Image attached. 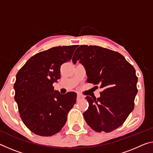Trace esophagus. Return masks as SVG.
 I'll return each instance as SVG.
<instances>
[{"instance_id":"1","label":"esophagus","mask_w":153,"mask_h":153,"mask_svg":"<svg viewBox=\"0 0 153 153\" xmlns=\"http://www.w3.org/2000/svg\"><path fill=\"white\" fill-rule=\"evenodd\" d=\"M84 97L83 95H82L81 94L77 93V101H79V100H81L82 99H84Z\"/></svg>"}]
</instances>
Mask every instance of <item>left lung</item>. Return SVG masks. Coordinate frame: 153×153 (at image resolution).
<instances>
[{"label":"left lung","instance_id":"1","mask_svg":"<svg viewBox=\"0 0 153 153\" xmlns=\"http://www.w3.org/2000/svg\"><path fill=\"white\" fill-rule=\"evenodd\" d=\"M77 60L85 67L87 82L103 89L99 98L86 97L89 105L84 119L97 132L112 131L134 108L137 93L134 67L120 53L96 45L79 46L72 59L74 64Z\"/></svg>","mask_w":153,"mask_h":153}]
</instances>
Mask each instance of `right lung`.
Masks as SVG:
<instances>
[{"label": "right lung", "instance_id": "add662e5", "mask_svg": "<svg viewBox=\"0 0 153 153\" xmlns=\"http://www.w3.org/2000/svg\"><path fill=\"white\" fill-rule=\"evenodd\" d=\"M77 45L59 46L39 52L19 70L14 99L24 124L36 135L51 136L66 123L77 94H61L53 83L60 77V67L71 59Z\"/></svg>", "mask_w": 153, "mask_h": 153}]
</instances>
